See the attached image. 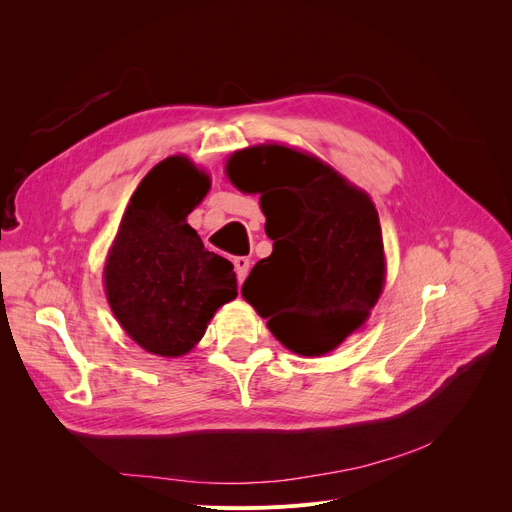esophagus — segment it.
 <instances>
[{"label":"esophagus","mask_w":512,"mask_h":512,"mask_svg":"<svg viewBox=\"0 0 512 512\" xmlns=\"http://www.w3.org/2000/svg\"><path fill=\"white\" fill-rule=\"evenodd\" d=\"M249 265L251 261L247 257H234V267H236V276H238V282H242L247 278L249 274Z\"/></svg>","instance_id":"1"}]
</instances>
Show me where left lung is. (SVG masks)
<instances>
[{"instance_id":"obj_1","label":"left lung","mask_w":512,"mask_h":512,"mask_svg":"<svg viewBox=\"0 0 512 512\" xmlns=\"http://www.w3.org/2000/svg\"><path fill=\"white\" fill-rule=\"evenodd\" d=\"M242 193H259L274 251L242 297L292 353L326 355L378 303L386 257L375 205L324 161L284 145L236 151L226 164Z\"/></svg>"}]
</instances>
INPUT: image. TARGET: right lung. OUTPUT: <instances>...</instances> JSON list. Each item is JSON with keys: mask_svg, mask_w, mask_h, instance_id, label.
<instances>
[{"mask_svg": "<svg viewBox=\"0 0 512 512\" xmlns=\"http://www.w3.org/2000/svg\"><path fill=\"white\" fill-rule=\"evenodd\" d=\"M209 184L184 155L159 161L130 197L105 261V294L116 319L159 357L193 351L213 313L238 294L234 265L207 251L186 224Z\"/></svg>", "mask_w": 512, "mask_h": 512, "instance_id": "add662e5", "label": "right lung"}]
</instances>
